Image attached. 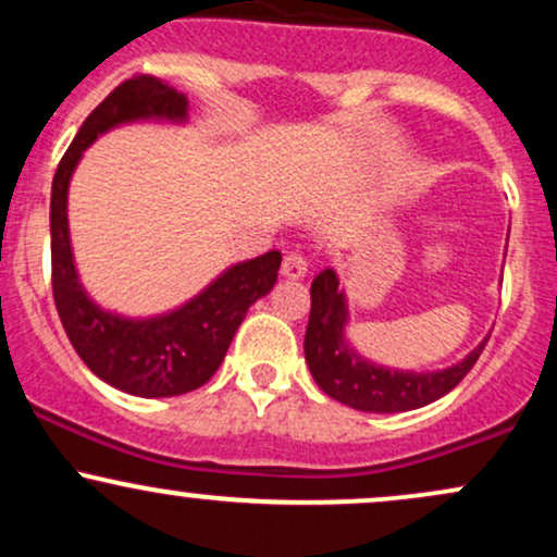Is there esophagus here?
Here are the masks:
<instances>
[{
	"label": "esophagus",
	"mask_w": 557,
	"mask_h": 557,
	"mask_svg": "<svg viewBox=\"0 0 557 557\" xmlns=\"http://www.w3.org/2000/svg\"><path fill=\"white\" fill-rule=\"evenodd\" d=\"M306 272H309V261H306L300 253L290 251L287 257L283 259V277L287 280H300L306 277Z\"/></svg>",
	"instance_id": "esophagus-1"
}]
</instances>
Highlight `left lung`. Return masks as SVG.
<instances>
[{
	"instance_id": "obj_1",
	"label": "left lung",
	"mask_w": 557,
	"mask_h": 557,
	"mask_svg": "<svg viewBox=\"0 0 557 557\" xmlns=\"http://www.w3.org/2000/svg\"><path fill=\"white\" fill-rule=\"evenodd\" d=\"M348 300L335 270L319 272L311 283V314L304 354L314 382L330 398L369 413H398L434 403L450 393L471 372L490 337L466 359L437 372H400L380 367L356 354L345 341Z\"/></svg>"
}]
</instances>
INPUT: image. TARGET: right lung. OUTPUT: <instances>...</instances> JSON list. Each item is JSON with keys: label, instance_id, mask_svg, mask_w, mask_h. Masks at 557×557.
<instances>
[{"label": "right lung", "instance_id": "1", "mask_svg": "<svg viewBox=\"0 0 557 557\" xmlns=\"http://www.w3.org/2000/svg\"><path fill=\"white\" fill-rule=\"evenodd\" d=\"M138 120L185 123L188 99L154 75H133L88 114L54 172L49 207L54 306L75 354L99 380L138 398H172L212 380L248 306L277 283L283 253L267 251L233 264L181 309L159 317H120L88 298L70 246V177L101 133Z\"/></svg>", "mask_w": 557, "mask_h": 557}]
</instances>
